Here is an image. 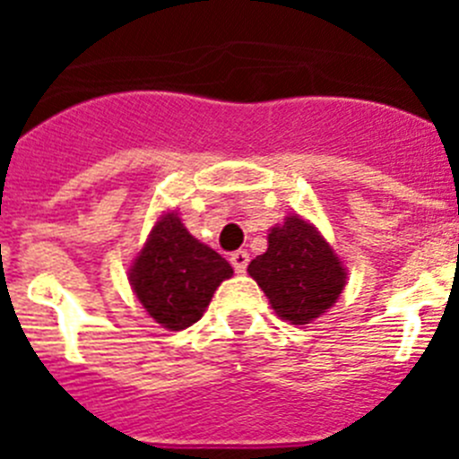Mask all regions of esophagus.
I'll return each mask as SVG.
<instances>
[{"mask_svg": "<svg viewBox=\"0 0 459 459\" xmlns=\"http://www.w3.org/2000/svg\"><path fill=\"white\" fill-rule=\"evenodd\" d=\"M230 262H232V266L237 273H246V269H248V262H250V255L246 253V250H237V253H232Z\"/></svg>", "mask_w": 459, "mask_h": 459, "instance_id": "34e87169", "label": "esophagus"}]
</instances>
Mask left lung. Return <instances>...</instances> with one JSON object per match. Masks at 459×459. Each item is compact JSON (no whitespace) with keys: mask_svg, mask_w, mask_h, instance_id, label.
Wrapping results in <instances>:
<instances>
[{"mask_svg":"<svg viewBox=\"0 0 459 459\" xmlns=\"http://www.w3.org/2000/svg\"><path fill=\"white\" fill-rule=\"evenodd\" d=\"M280 319L303 326L338 301L347 269L312 222L287 216L269 230V248L248 264Z\"/></svg>","mask_w":459,"mask_h":459,"instance_id":"left-lung-1","label":"left lung"}]
</instances>
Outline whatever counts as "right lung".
<instances>
[{"label":"right lung","mask_w":459,"mask_h":459,"mask_svg":"<svg viewBox=\"0 0 459 459\" xmlns=\"http://www.w3.org/2000/svg\"><path fill=\"white\" fill-rule=\"evenodd\" d=\"M232 273L225 257L197 241L177 211H168L133 259L128 280L149 317L169 331H184L204 315L213 291Z\"/></svg>","instance_id":"add662e5"}]
</instances>
